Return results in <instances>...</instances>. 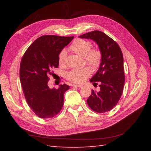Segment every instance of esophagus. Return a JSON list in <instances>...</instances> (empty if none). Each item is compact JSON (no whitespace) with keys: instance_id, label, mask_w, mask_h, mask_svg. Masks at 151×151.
<instances>
[{"instance_id":"34e87169","label":"esophagus","mask_w":151,"mask_h":151,"mask_svg":"<svg viewBox=\"0 0 151 151\" xmlns=\"http://www.w3.org/2000/svg\"><path fill=\"white\" fill-rule=\"evenodd\" d=\"M73 87H76V88H81L83 87L82 85H80V84H72L71 85Z\"/></svg>"}]
</instances>
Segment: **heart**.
Here are the masks:
<instances>
[{
  "label": "heart",
  "instance_id": "1",
  "mask_svg": "<svg viewBox=\"0 0 151 151\" xmlns=\"http://www.w3.org/2000/svg\"><path fill=\"white\" fill-rule=\"evenodd\" d=\"M91 43L88 41L82 39H76L69 47L73 52L84 57L86 63L89 64L93 68L99 67L102 60V54L99 49H91ZM67 52L65 50L61 51L58 55V62L60 65L65 63ZM91 69L89 67H84L81 69H73L67 73V78L74 83H82L91 75Z\"/></svg>",
  "mask_w": 151,
  "mask_h": 151
}]
</instances>
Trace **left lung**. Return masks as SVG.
Masks as SVG:
<instances>
[{
    "instance_id": "8db88e82",
    "label": "left lung",
    "mask_w": 151,
    "mask_h": 151,
    "mask_svg": "<svg viewBox=\"0 0 151 151\" xmlns=\"http://www.w3.org/2000/svg\"><path fill=\"white\" fill-rule=\"evenodd\" d=\"M79 37L95 41L102 54L99 69L90 79L93 86L99 82L100 90H92L87 103L98 113L110 111L116 106L123 93L124 84L123 53L118 44L102 32L95 30Z\"/></svg>"
}]
</instances>
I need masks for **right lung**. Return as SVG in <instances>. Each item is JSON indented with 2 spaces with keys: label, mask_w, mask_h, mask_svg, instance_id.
Masks as SVG:
<instances>
[{
  "label": "right lung",
  "mask_w": 151,
  "mask_h": 151,
  "mask_svg": "<svg viewBox=\"0 0 151 151\" xmlns=\"http://www.w3.org/2000/svg\"><path fill=\"white\" fill-rule=\"evenodd\" d=\"M74 38L43 36L34 41L22 56L20 81L24 97L35 114L43 119L59 113L63 104L64 93L69 88L65 84L58 89L48 86L51 70L59 65L58 55Z\"/></svg>",
  "instance_id": "add662e5"
}]
</instances>
